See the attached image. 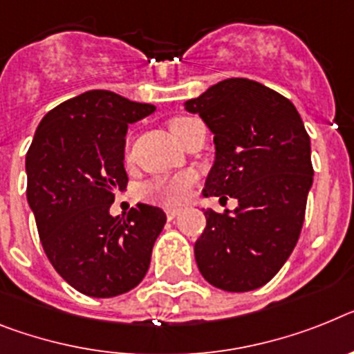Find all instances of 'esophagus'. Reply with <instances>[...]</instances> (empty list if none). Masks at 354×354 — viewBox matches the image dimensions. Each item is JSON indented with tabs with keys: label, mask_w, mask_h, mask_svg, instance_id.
Wrapping results in <instances>:
<instances>
[{
	"label": "esophagus",
	"mask_w": 354,
	"mask_h": 354,
	"mask_svg": "<svg viewBox=\"0 0 354 354\" xmlns=\"http://www.w3.org/2000/svg\"><path fill=\"white\" fill-rule=\"evenodd\" d=\"M180 212H182V210H180V209H167V218L169 219H174Z\"/></svg>",
	"instance_id": "34e87169"
}]
</instances>
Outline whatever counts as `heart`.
Wrapping results in <instances>:
<instances>
[{
	"label": "heart",
	"instance_id": "heart-1",
	"mask_svg": "<svg viewBox=\"0 0 354 354\" xmlns=\"http://www.w3.org/2000/svg\"><path fill=\"white\" fill-rule=\"evenodd\" d=\"M196 122L192 117H172L169 120V129L174 135L178 142L182 140V136L185 135L187 129ZM192 183L191 174H176L171 178H158L154 182L147 183L144 189V194L147 200L156 201V203H180L189 194V187Z\"/></svg>",
	"mask_w": 354,
	"mask_h": 354
}]
</instances>
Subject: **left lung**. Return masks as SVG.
<instances>
[{
    "label": "left lung",
    "mask_w": 354,
    "mask_h": 354,
    "mask_svg": "<svg viewBox=\"0 0 354 354\" xmlns=\"http://www.w3.org/2000/svg\"><path fill=\"white\" fill-rule=\"evenodd\" d=\"M185 109L214 133L203 194L239 203L234 212L205 210L198 268L225 292L257 290L283 268L301 236L313 183L310 136L286 97L248 79L210 86Z\"/></svg>",
    "instance_id": "1"
}]
</instances>
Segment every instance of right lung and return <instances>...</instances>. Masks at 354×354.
I'll return each instance as SVG.
<instances>
[{"label": "right lung", "instance_id": "add662e5", "mask_svg": "<svg viewBox=\"0 0 354 354\" xmlns=\"http://www.w3.org/2000/svg\"><path fill=\"white\" fill-rule=\"evenodd\" d=\"M154 109L113 91H86L44 115L26 153V200L44 254L84 295H122L149 268L163 210L138 203L115 218L109 207L127 185V126Z\"/></svg>", "mask_w": 354, "mask_h": 354}]
</instances>
